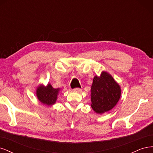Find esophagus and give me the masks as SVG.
Listing matches in <instances>:
<instances>
[{
	"label": "esophagus",
	"mask_w": 153,
	"mask_h": 153,
	"mask_svg": "<svg viewBox=\"0 0 153 153\" xmlns=\"http://www.w3.org/2000/svg\"><path fill=\"white\" fill-rule=\"evenodd\" d=\"M74 91L77 92H80L82 91V89H80V88H75V89H74Z\"/></svg>",
	"instance_id": "34e87169"
}]
</instances>
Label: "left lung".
<instances>
[{"label":"left lung","mask_w":153,"mask_h":153,"mask_svg":"<svg viewBox=\"0 0 153 153\" xmlns=\"http://www.w3.org/2000/svg\"><path fill=\"white\" fill-rule=\"evenodd\" d=\"M91 92V106L100 114L112 109L121 95L119 85L106 71H102L100 76L94 77Z\"/></svg>","instance_id":"left-lung-1"}]
</instances>
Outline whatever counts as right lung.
Segmentation results:
<instances>
[{"label":"right lung","mask_w":153,"mask_h":153,"mask_svg":"<svg viewBox=\"0 0 153 153\" xmlns=\"http://www.w3.org/2000/svg\"><path fill=\"white\" fill-rule=\"evenodd\" d=\"M59 90V89H54L50 84L46 87L40 85L37 88L36 95L41 103L51 106L56 101Z\"/></svg>","instance_id":"1"}]
</instances>
